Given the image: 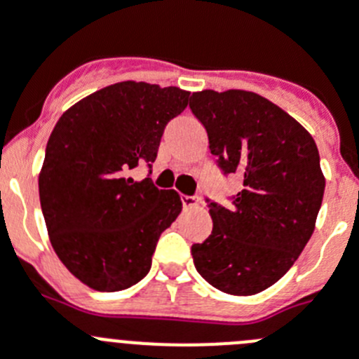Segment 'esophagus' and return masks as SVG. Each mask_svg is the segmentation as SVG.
Returning a JSON list of instances; mask_svg holds the SVG:
<instances>
[{"instance_id":"34e87169","label":"esophagus","mask_w":359,"mask_h":359,"mask_svg":"<svg viewBox=\"0 0 359 359\" xmlns=\"http://www.w3.org/2000/svg\"><path fill=\"white\" fill-rule=\"evenodd\" d=\"M183 208H194L201 203V196H182Z\"/></svg>"}]
</instances>
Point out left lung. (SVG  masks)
Masks as SVG:
<instances>
[{
  "label": "left lung",
  "instance_id": "8db88e82",
  "mask_svg": "<svg viewBox=\"0 0 359 359\" xmlns=\"http://www.w3.org/2000/svg\"><path fill=\"white\" fill-rule=\"evenodd\" d=\"M190 110L224 174L242 176L233 206L212 203V235L192 245L217 290L255 295L287 274L313 235L325 180L313 137L278 104L248 90H201Z\"/></svg>",
  "mask_w": 359,
  "mask_h": 359
}]
</instances>
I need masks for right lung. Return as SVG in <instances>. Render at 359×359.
I'll return each instance as SVG.
<instances>
[{
    "label": "right lung",
    "mask_w": 359,
    "mask_h": 359,
    "mask_svg": "<svg viewBox=\"0 0 359 359\" xmlns=\"http://www.w3.org/2000/svg\"><path fill=\"white\" fill-rule=\"evenodd\" d=\"M190 92L121 81L64 111L46 146L39 196L51 245L74 278L119 292L151 269L156 242L182 212L176 190L130 170L156 160L167 123Z\"/></svg>",
    "instance_id": "obj_1"
}]
</instances>
